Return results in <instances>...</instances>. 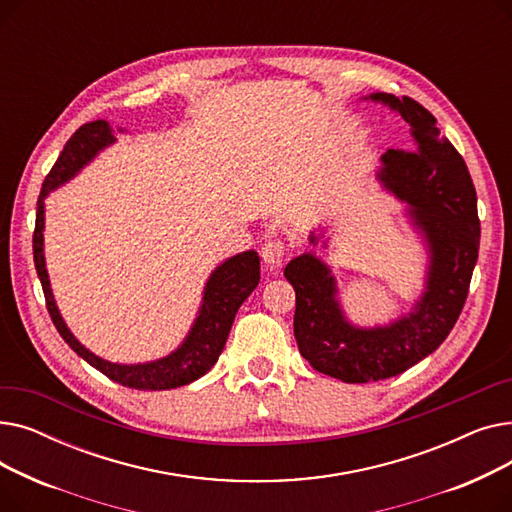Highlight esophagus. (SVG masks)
<instances>
[{"label": "esophagus", "mask_w": 512, "mask_h": 512, "mask_svg": "<svg viewBox=\"0 0 512 512\" xmlns=\"http://www.w3.org/2000/svg\"><path fill=\"white\" fill-rule=\"evenodd\" d=\"M261 257L270 267H280L284 263V257H286V245L280 238L267 240L263 249H261Z\"/></svg>", "instance_id": "34e87169"}]
</instances>
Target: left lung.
<instances>
[{"label":"left lung","instance_id":"1","mask_svg":"<svg viewBox=\"0 0 512 512\" xmlns=\"http://www.w3.org/2000/svg\"><path fill=\"white\" fill-rule=\"evenodd\" d=\"M369 97L390 105L411 126V147L388 149L380 178L411 205L432 261L415 309L371 330L348 324L324 261L305 253L286 265L284 276L297 292L294 338L301 355L319 373L346 384L394 378L432 355L463 311L479 253L477 195L463 155L440 137L438 120L415 99L390 93Z\"/></svg>","mask_w":512,"mask_h":512}]
</instances>
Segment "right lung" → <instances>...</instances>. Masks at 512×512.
I'll use <instances>...</instances> for the list:
<instances>
[{
  "label": "right lung",
  "mask_w": 512,
  "mask_h": 512,
  "mask_svg": "<svg viewBox=\"0 0 512 512\" xmlns=\"http://www.w3.org/2000/svg\"><path fill=\"white\" fill-rule=\"evenodd\" d=\"M114 143V128L110 122L95 120L80 126L68 143L64 145L60 157L49 174L43 180L41 195L37 201V220L33 232V257H35V270L39 274L45 305L51 315L53 326L66 340L72 351L83 357L91 367L99 369L107 378L114 380L120 386L134 388V390H172L178 386H186L201 375H205L213 363L224 351V344L228 340L230 328L238 307L247 301L249 294L259 284V257L255 251L240 253L224 261L218 270H215L205 286L203 292V305L199 309V317L195 319V326L188 332L182 346L164 359L143 363V365H118L103 361L89 353L87 348L80 344L70 330L66 328L64 319L53 301V294L49 288V276L45 270V255H43V222H45V203L49 191L58 188L66 180H70L80 168L97 155L103 147Z\"/></svg>",
  "instance_id": "add662e5"
}]
</instances>
